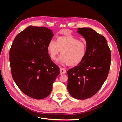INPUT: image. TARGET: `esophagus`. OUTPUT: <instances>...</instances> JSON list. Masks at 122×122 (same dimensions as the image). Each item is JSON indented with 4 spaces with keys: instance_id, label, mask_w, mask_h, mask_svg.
<instances>
[{
    "instance_id": "1",
    "label": "esophagus",
    "mask_w": 122,
    "mask_h": 122,
    "mask_svg": "<svg viewBox=\"0 0 122 122\" xmlns=\"http://www.w3.org/2000/svg\"><path fill=\"white\" fill-rule=\"evenodd\" d=\"M66 73V70L65 68H60V74L62 75Z\"/></svg>"
}]
</instances>
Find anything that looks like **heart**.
<instances>
[{"label": "heart", "instance_id": "heart-1", "mask_svg": "<svg viewBox=\"0 0 122 122\" xmlns=\"http://www.w3.org/2000/svg\"><path fill=\"white\" fill-rule=\"evenodd\" d=\"M87 43L73 36H61L55 42L50 41L47 46L48 52L53 60L61 51L58 61L61 64L75 66L81 62L87 53Z\"/></svg>", "mask_w": 122, "mask_h": 122}]
</instances>
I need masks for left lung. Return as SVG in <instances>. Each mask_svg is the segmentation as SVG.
I'll return each mask as SVG.
<instances>
[{
	"label": "left lung",
	"mask_w": 122,
	"mask_h": 122,
	"mask_svg": "<svg viewBox=\"0 0 122 122\" xmlns=\"http://www.w3.org/2000/svg\"><path fill=\"white\" fill-rule=\"evenodd\" d=\"M86 39L87 53L83 61L67 71V88L72 97L84 100L93 96L108 76L111 52L104 36L91 28H78Z\"/></svg>",
	"instance_id": "1"
}]
</instances>
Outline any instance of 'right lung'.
<instances>
[{
	"label": "right lung",
	"mask_w": 122,
	"mask_h": 122,
	"mask_svg": "<svg viewBox=\"0 0 122 122\" xmlns=\"http://www.w3.org/2000/svg\"><path fill=\"white\" fill-rule=\"evenodd\" d=\"M53 36L45 27L29 26L18 34L10 50V62L14 81L31 98L48 96L60 68L51 60L47 46Z\"/></svg>",
	"instance_id": "add662e5"
}]
</instances>
